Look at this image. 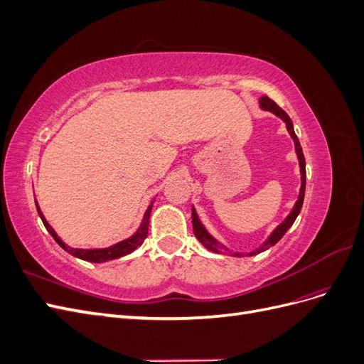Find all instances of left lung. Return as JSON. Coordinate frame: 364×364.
<instances>
[{
  "label": "left lung",
  "mask_w": 364,
  "mask_h": 364,
  "mask_svg": "<svg viewBox=\"0 0 364 364\" xmlns=\"http://www.w3.org/2000/svg\"><path fill=\"white\" fill-rule=\"evenodd\" d=\"M258 103H259V107L262 109V111H269L272 112L273 115H277L278 118H281L284 123H285V127H287L289 134L294 142V151H296V156H297V161H299V170H301V188H299V196H297V200L294 202L293 208L290 214L285 217L282 222L274 228L270 235L266 238V241H264L262 245H259V247H257L255 250H250V252H234V250H229L223 243H220V241L213 237L211 234L208 232V229L205 228V225L200 222L199 218V214H197L196 208L193 205V213H191V217H193V229H194V235L196 238L200 241V243L203 245L205 249L211 250L214 253H228V255L230 257H252V255H258V253L264 252L270 249L272 246H274L278 243V241L284 237V234L287 232V230L291 228V225L294 223L296 217L299 215L301 209H302V203H304V197H305V179H306V171H305V158H304V153H302V147H301V142L299 139H297L296 134H294V129H293V121L290 119V117L287 115V112L282 111V109L274 103L273 100H270L269 97L262 95L258 98Z\"/></svg>",
  "instance_id": "left-lung-1"
}]
</instances>
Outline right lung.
Returning <instances> with one entry per match:
<instances>
[{"label": "right lung", "mask_w": 364, "mask_h": 364, "mask_svg": "<svg viewBox=\"0 0 364 364\" xmlns=\"http://www.w3.org/2000/svg\"><path fill=\"white\" fill-rule=\"evenodd\" d=\"M153 202H155V199L150 202L149 208L146 209V213H144V217H142V220H141L138 229L129 238L121 240V241H118V243L109 246V247L74 249V247H71V246H68L67 243H65V241L56 234V230H54L51 228V225L47 222L46 215H43L42 211H41V206H39L38 200L35 199L38 214H39V217L42 220L43 226L47 228V230L51 234V237L54 238V241H56V243L63 250H67L68 253H71L73 257L79 258V259H83V261H90V262H106V261H112V259H117V258H121V257H126V255H129V253L134 252L136 247H139L142 243H144V240H146L147 232H149V222H150V213H151V208H153Z\"/></svg>", "instance_id": "add662e5"}]
</instances>
